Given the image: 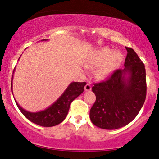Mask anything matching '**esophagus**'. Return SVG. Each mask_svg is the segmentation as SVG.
<instances>
[{
    "label": "esophagus",
    "instance_id": "34e87169",
    "mask_svg": "<svg viewBox=\"0 0 159 159\" xmlns=\"http://www.w3.org/2000/svg\"><path fill=\"white\" fill-rule=\"evenodd\" d=\"M84 90H86V91L91 90V85L89 84H87L84 87Z\"/></svg>",
    "mask_w": 159,
    "mask_h": 159
}]
</instances>
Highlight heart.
Returning <instances> with one entry per match:
<instances>
[{
  "label": "heart",
  "instance_id": "obj_1",
  "mask_svg": "<svg viewBox=\"0 0 159 159\" xmlns=\"http://www.w3.org/2000/svg\"><path fill=\"white\" fill-rule=\"evenodd\" d=\"M123 61V55L120 52H114L112 49L102 48L95 51L87 57L86 66L88 68L97 69V76L100 78H105L110 76L118 68Z\"/></svg>",
  "mask_w": 159,
  "mask_h": 159
}]
</instances>
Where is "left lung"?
<instances>
[{"instance_id": "left-lung-1", "label": "left lung", "mask_w": 159, "mask_h": 159, "mask_svg": "<svg viewBox=\"0 0 159 159\" xmlns=\"http://www.w3.org/2000/svg\"><path fill=\"white\" fill-rule=\"evenodd\" d=\"M127 55L123 69H118L106 81L94 84L96 102L90 117L96 126L116 129L132 121L143 107L147 95L146 70L132 48L125 47Z\"/></svg>"}]
</instances>
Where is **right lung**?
Instances as JSON below:
<instances>
[{"instance_id":"right-lung-1","label":"right lung","mask_w":159,"mask_h":159,"mask_svg":"<svg viewBox=\"0 0 159 159\" xmlns=\"http://www.w3.org/2000/svg\"><path fill=\"white\" fill-rule=\"evenodd\" d=\"M86 84V82L71 83L55 102L45 110L39 112L33 113L25 111L20 106L16 100L15 102L24 116L32 123L44 127L54 126L62 123L66 117L71 103L83 93L84 87Z\"/></svg>"}]
</instances>
